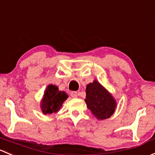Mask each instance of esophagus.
Instances as JSON below:
<instances>
[{"instance_id":"34e87169","label":"esophagus","mask_w":155,"mask_h":155,"mask_svg":"<svg viewBox=\"0 0 155 155\" xmlns=\"http://www.w3.org/2000/svg\"><path fill=\"white\" fill-rule=\"evenodd\" d=\"M71 96L73 97V98H76L78 97V93L76 91H72L71 93Z\"/></svg>"}]
</instances>
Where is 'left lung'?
<instances>
[{
    "label": "left lung",
    "mask_w": 155,
    "mask_h": 155,
    "mask_svg": "<svg viewBox=\"0 0 155 155\" xmlns=\"http://www.w3.org/2000/svg\"><path fill=\"white\" fill-rule=\"evenodd\" d=\"M84 101L92 114L98 120L109 118L117 107L116 101L111 94L97 80L87 85Z\"/></svg>",
    "instance_id": "left-lung-1"
}]
</instances>
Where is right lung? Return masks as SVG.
Wrapping results in <instances>:
<instances>
[{
  "mask_svg": "<svg viewBox=\"0 0 155 155\" xmlns=\"http://www.w3.org/2000/svg\"><path fill=\"white\" fill-rule=\"evenodd\" d=\"M68 97V94L64 91H58L57 86L53 84L48 85L41 102V108L44 114L58 112Z\"/></svg>",
  "mask_w": 155,
  "mask_h": 155,
  "instance_id": "add662e5",
  "label": "right lung"
}]
</instances>
